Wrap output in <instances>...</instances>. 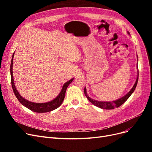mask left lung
Returning <instances> with one entry per match:
<instances>
[{
    "label": "left lung",
    "mask_w": 152,
    "mask_h": 152,
    "mask_svg": "<svg viewBox=\"0 0 152 152\" xmlns=\"http://www.w3.org/2000/svg\"><path fill=\"white\" fill-rule=\"evenodd\" d=\"M128 34H130L129 32H128ZM138 75H139V72L137 71V79L136 80V82H135L134 86L132 87L131 90L129 92V93L126 96H124V97H122V98H120L119 99H117L116 101H114V102H98V101H96V100L91 99V98L89 97L88 95L87 94L86 87L84 88V94L86 96V98L89 99V101L92 104H93L94 105L96 106V107H98L100 108L106 109V110H112V109H114L115 108H118L120 107V106H121L123 103H124L126 102L127 99L130 97V96L132 94V93L135 90V88H136V87L137 84V81H138Z\"/></svg>",
    "instance_id": "left-lung-1"
}]
</instances>
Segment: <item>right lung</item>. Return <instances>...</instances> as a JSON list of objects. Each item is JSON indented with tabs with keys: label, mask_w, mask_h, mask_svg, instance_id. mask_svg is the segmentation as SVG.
I'll use <instances>...</instances> for the list:
<instances>
[{
	"label": "right lung",
	"mask_w": 152,
	"mask_h": 152,
	"mask_svg": "<svg viewBox=\"0 0 152 152\" xmlns=\"http://www.w3.org/2000/svg\"><path fill=\"white\" fill-rule=\"evenodd\" d=\"M14 54H15V53H13V55H12V60H11V66H10L11 82V85H12L14 93H15L18 101H19V102L23 105H24L25 107H26V108H28V109L31 110V111L37 112V113L48 112L53 111V110L58 108L63 103L64 98H65V93H66L67 87L69 86V84H70L71 82L73 81V79H72L71 80L66 82V83L63 85L61 93H59V94L57 96L56 98L53 99V101H51V102H48V103H36L28 102V100L24 99L21 96H20V94L19 93H18V92L15 87V83H14L13 74H12V64H13Z\"/></svg>",
	"instance_id": "1"
}]
</instances>
